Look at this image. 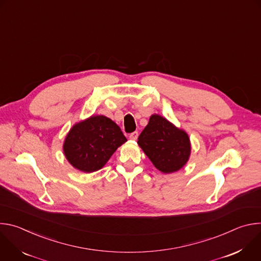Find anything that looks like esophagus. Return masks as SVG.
<instances>
[{
	"instance_id": "esophagus-1",
	"label": "esophagus",
	"mask_w": 261,
	"mask_h": 261,
	"mask_svg": "<svg viewBox=\"0 0 261 261\" xmlns=\"http://www.w3.org/2000/svg\"><path fill=\"white\" fill-rule=\"evenodd\" d=\"M137 137H138V132L137 131H134V132L130 133V135H129V138L132 139V140H136Z\"/></svg>"
}]
</instances>
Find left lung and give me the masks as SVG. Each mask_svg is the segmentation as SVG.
Returning a JSON list of instances; mask_svg holds the SVG:
<instances>
[{
	"label": "left lung",
	"mask_w": 261,
	"mask_h": 261,
	"mask_svg": "<svg viewBox=\"0 0 261 261\" xmlns=\"http://www.w3.org/2000/svg\"><path fill=\"white\" fill-rule=\"evenodd\" d=\"M137 143L155 167L164 173L180 169L187 163L191 151L187 133L158 115L150 118Z\"/></svg>",
	"instance_id": "left-lung-1"
}]
</instances>
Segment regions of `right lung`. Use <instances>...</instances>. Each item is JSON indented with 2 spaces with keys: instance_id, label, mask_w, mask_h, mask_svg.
<instances>
[{
  "instance_id": "add662e5",
  "label": "right lung",
  "mask_w": 261,
  "mask_h": 261,
  "mask_svg": "<svg viewBox=\"0 0 261 261\" xmlns=\"http://www.w3.org/2000/svg\"><path fill=\"white\" fill-rule=\"evenodd\" d=\"M126 141L115 122L104 116H96L73 126L66 137L64 153L74 167L93 172L102 168Z\"/></svg>"
}]
</instances>
